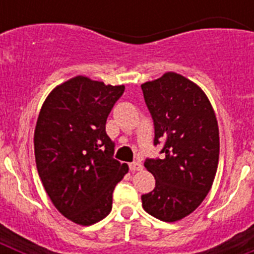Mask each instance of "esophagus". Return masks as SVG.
<instances>
[{
    "label": "esophagus",
    "instance_id": "obj_1",
    "mask_svg": "<svg viewBox=\"0 0 254 254\" xmlns=\"http://www.w3.org/2000/svg\"><path fill=\"white\" fill-rule=\"evenodd\" d=\"M129 169L132 172H138V170H142V164L140 161H133V163L129 164Z\"/></svg>",
    "mask_w": 254,
    "mask_h": 254
}]
</instances>
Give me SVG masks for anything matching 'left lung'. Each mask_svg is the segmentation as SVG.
Here are the masks:
<instances>
[{
  "mask_svg": "<svg viewBox=\"0 0 254 254\" xmlns=\"http://www.w3.org/2000/svg\"><path fill=\"white\" fill-rule=\"evenodd\" d=\"M143 98L155 126L154 143L164 141L163 159H146L155 188L142 194V207L174 223L198 207L212 187L219 164V126L207 95L176 72L143 82Z\"/></svg>",
  "mask_w": 254,
  "mask_h": 254,
  "instance_id": "obj_1",
  "label": "left lung"
}]
</instances>
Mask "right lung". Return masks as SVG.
<instances>
[{
  "label": "right lung",
  "instance_id": "right-lung-1",
  "mask_svg": "<svg viewBox=\"0 0 254 254\" xmlns=\"http://www.w3.org/2000/svg\"><path fill=\"white\" fill-rule=\"evenodd\" d=\"M125 85L76 76L44 100L34 132V152L47 194L61 214L89 226L112 210L116 185L128 165L113 159L105 123Z\"/></svg>",
  "mask_w": 254,
  "mask_h": 254
}]
</instances>
